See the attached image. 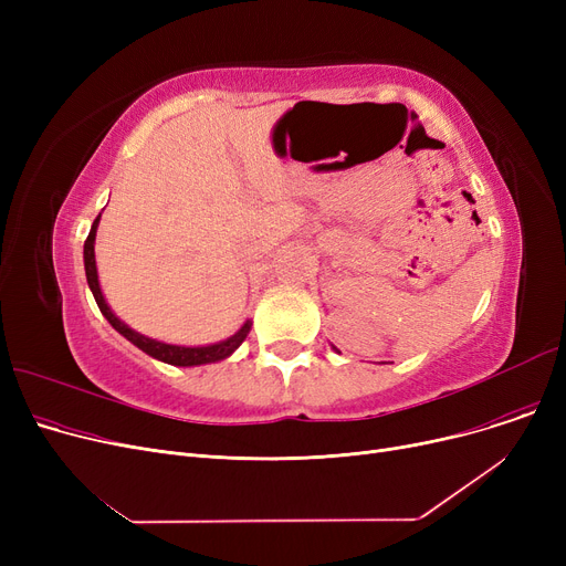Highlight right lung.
I'll return each mask as SVG.
<instances>
[{
  "label": "right lung",
  "mask_w": 566,
  "mask_h": 566,
  "mask_svg": "<svg viewBox=\"0 0 566 566\" xmlns=\"http://www.w3.org/2000/svg\"><path fill=\"white\" fill-rule=\"evenodd\" d=\"M98 222H101V216L94 220L92 231H88L86 241H84V271H86V282H88V289H92V293H94L98 310L103 312V316L109 321V325H112V328H114L118 335H124L128 342H133V344H135L137 348H142L146 355H151V358L163 360V363L174 365V367H197V365H208V363L224 360V358H229V355H231L238 346H241V344L245 342V337H248V333H250V328H252L250 321H245L243 328L238 331L235 335H231L229 339L218 342V344H208V346H174V344L148 339V337L135 333L133 328H128V325L109 310V305L105 303V295H103V291H101V284H98L96 252H94Z\"/></svg>",
  "instance_id": "1"
}]
</instances>
